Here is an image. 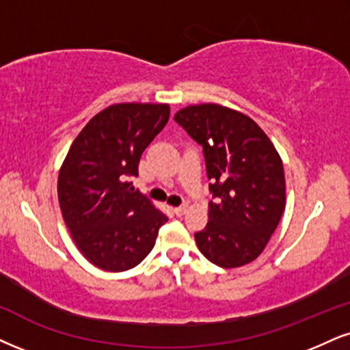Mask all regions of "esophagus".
<instances>
[{"mask_svg": "<svg viewBox=\"0 0 350 350\" xmlns=\"http://www.w3.org/2000/svg\"><path fill=\"white\" fill-rule=\"evenodd\" d=\"M174 213L176 214V215H183L185 213H187V206H178V208H175L174 209Z\"/></svg>", "mask_w": 350, "mask_h": 350, "instance_id": "esophagus-1", "label": "esophagus"}]
</instances>
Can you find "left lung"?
Instances as JSON below:
<instances>
[{
	"mask_svg": "<svg viewBox=\"0 0 350 350\" xmlns=\"http://www.w3.org/2000/svg\"><path fill=\"white\" fill-rule=\"evenodd\" d=\"M175 122L202 146L211 180L209 222L195 240L214 265L240 267L256 260L286 209V178L278 150L247 115L217 105H189Z\"/></svg>",
	"mask_w": 350,
	"mask_h": 350,
	"instance_id": "left-lung-1",
	"label": "left lung"
}]
</instances>
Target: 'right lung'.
Instances as JSON below:
<instances>
[{
    "instance_id": "right-lung-1",
    "label": "right lung",
    "mask_w": 350,
    "mask_h": 350,
    "mask_svg": "<svg viewBox=\"0 0 350 350\" xmlns=\"http://www.w3.org/2000/svg\"><path fill=\"white\" fill-rule=\"evenodd\" d=\"M170 116L167 103H115L77 135L58 175V201L76 247L94 266L139 265L168 219L129 178Z\"/></svg>"
}]
</instances>
